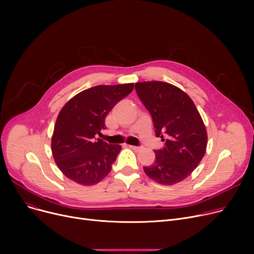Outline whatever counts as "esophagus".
Here are the masks:
<instances>
[{
  "mask_svg": "<svg viewBox=\"0 0 254 254\" xmlns=\"http://www.w3.org/2000/svg\"><path fill=\"white\" fill-rule=\"evenodd\" d=\"M128 147L132 150H135V151H139L141 149L140 146H134V145H128Z\"/></svg>",
  "mask_w": 254,
  "mask_h": 254,
  "instance_id": "obj_1",
  "label": "esophagus"
}]
</instances>
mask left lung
Segmentation results:
<instances>
[{
	"mask_svg": "<svg viewBox=\"0 0 254 254\" xmlns=\"http://www.w3.org/2000/svg\"><path fill=\"white\" fill-rule=\"evenodd\" d=\"M137 95L152 117L156 137L166 142L154 150L155 161L145 174L163 185L188 178L207 148V130L192 100L177 86L163 81L135 84Z\"/></svg>",
	"mask_w": 254,
	"mask_h": 254,
	"instance_id": "1",
	"label": "left lung"
}]
</instances>
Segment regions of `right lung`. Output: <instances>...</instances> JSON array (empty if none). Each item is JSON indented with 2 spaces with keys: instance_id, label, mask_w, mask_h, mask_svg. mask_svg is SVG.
Listing matches in <instances>:
<instances>
[{
  "instance_id": "obj_1",
  "label": "right lung",
  "mask_w": 254,
  "mask_h": 254,
  "mask_svg": "<svg viewBox=\"0 0 254 254\" xmlns=\"http://www.w3.org/2000/svg\"><path fill=\"white\" fill-rule=\"evenodd\" d=\"M134 89V83L98 85L65 103L57 118L51 150L63 174L81 185H93L109 174L122 150L95 135L105 129V118L113 107Z\"/></svg>"
}]
</instances>
